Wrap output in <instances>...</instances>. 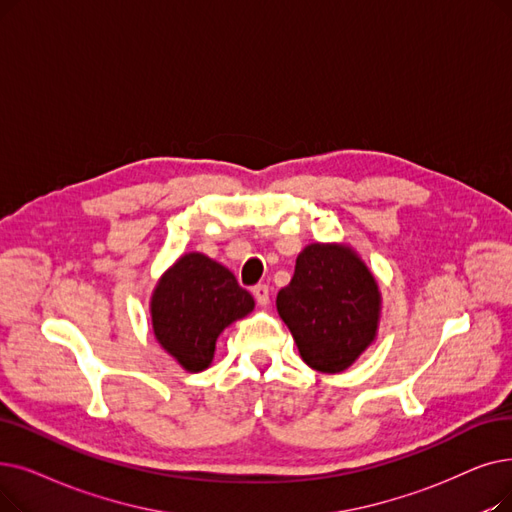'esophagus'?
I'll return each instance as SVG.
<instances>
[{
  "label": "esophagus",
  "instance_id": "34e87169",
  "mask_svg": "<svg viewBox=\"0 0 512 512\" xmlns=\"http://www.w3.org/2000/svg\"><path fill=\"white\" fill-rule=\"evenodd\" d=\"M253 295H255L257 303H259L261 307H265V305L270 303V286H268V284H257V286H253Z\"/></svg>",
  "mask_w": 512,
  "mask_h": 512
}]
</instances>
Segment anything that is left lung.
Listing matches in <instances>:
<instances>
[{"instance_id":"obj_1","label":"left lung","mask_w":512,"mask_h":512,"mask_svg":"<svg viewBox=\"0 0 512 512\" xmlns=\"http://www.w3.org/2000/svg\"><path fill=\"white\" fill-rule=\"evenodd\" d=\"M276 305L303 362L335 374L374 341L381 295L351 249L316 242L299 253L295 276L278 293Z\"/></svg>"}]
</instances>
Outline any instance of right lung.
Returning a JSON list of instances; mask_svg holds the SVG:
<instances>
[{
  "label": "right lung",
  "mask_w": 512,
  "mask_h": 512,
  "mask_svg": "<svg viewBox=\"0 0 512 512\" xmlns=\"http://www.w3.org/2000/svg\"><path fill=\"white\" fill-rule=\"evenodd\" d=\"M255 301L217 261L188 253L157 284L152 295L154 337L190 372L205 370L219 332L253 311Z\"/></svg>",
  "instance_id": "obj_1"
}]
</instances>
